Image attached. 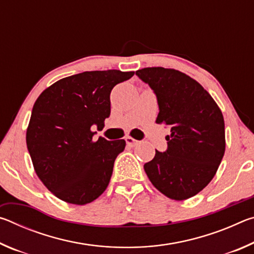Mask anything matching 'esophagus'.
<instances>
[{
    "mask_svg": "<svg viewBox=\"0 0 254 254\" xmlns=\"http://www.w3.org/2000/svg\"><path fill=\"white\" fill-rule=\"evenodd\" d=\"M126 142H127V144L131 145V147H134V145L139 143V141L133 139V137H131V136H126Z\"/></svg>",
    "mask_w": 254,
    "mask_h": 254,
    "instance_id": "esophagus-1",
    "label": "esophagus"
}]
</instances>
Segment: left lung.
<instances>
[{
	"label": "left lung",
	"instance_id": "1",
	"mask_svg": "<svg viewBox=\"0 0 254 254\" xmlns=\"http://www.w3.org/2000/svg\"><path fill=\"white\" fill-rule=\"evenodd\" d=\"M157 96L158 124H165L167 150L144 163L150 182L171 199L190 198L216 174L225 152L223 114L203 86L184 72L162 67L135 72Z\"/></svg>",
	"mask_w": 254,
	"mask_h": 254
}]
</instances>
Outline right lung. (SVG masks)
<instances>
[{"instance_id": "1", "label": "right lung", "mask_w": 254, "mask_h": 254, "mask_svg": "<svg viewBox=\"0 0 254 254\" xmlns=\"http://www.w3.org/2000/svg\"><path fill=\"white\" fill-rule=\"evenodd\" d=\"M134 71H84L56 81L38 97L27 130V147L38 177L59 199L85 205L110 183L126 141L93 140L111 114L110 94Z\"/></svg>"}]
</instances>
